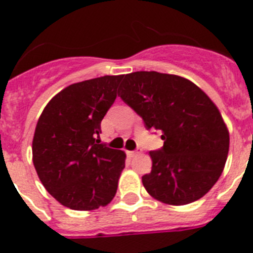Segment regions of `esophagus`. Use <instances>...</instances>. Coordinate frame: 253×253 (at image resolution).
I'll return each mask as SVG.
<instances>
[{"label":"esophagus","instance_id":"34e87169","mask_svg":"<svg viewBox=\"0 0 253 253\" xmlns=\"http://www.w3.org/2000/svg\"><path fill=\"white\" fill-rule=\"evenodd\" d=\"M138 151H129L128 152V156L129 157H134V156H137Z\"/></svg>","mask_w":253,"mask_h":253}]
</instances>
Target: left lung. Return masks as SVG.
I'll return each mask as SVG.
<instances>
[{"label": "left lung", "mask_w": 253, "mask_h": 253, "mask_svg": "<svg viewBox=\"0 0 253 253\" xmlns=\"http://www.w3.org/2000/svg\"><path fill=\"white\" fill-rule=\"evenodd\" d=\"M120 99L144 122L160 130L163 147L151 151L152 171L143 185L160 202H196L222 175L229 134L218 107L196 84L175 75L133 72L124 76Z\"/></svg>", "instance_id": "8db88e82"}]
</instances>
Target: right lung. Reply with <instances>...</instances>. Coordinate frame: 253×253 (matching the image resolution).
I'll use <instances>...</instances> for the list:
<instances>
[{
  "mask_svg": "<svg viewBox=\"0 0 253 253\" xmlns=\"http://www.w3.org/2000/svg\"><path fill=\"white\" fill-rule=\"evenodd\" d=\"M122 78L104 76L71 84L48 102L38 120L35 169L46 191L69 209H97L115 196L125 153L97 138Z\"/></svg>",
  "mask_w": 253,
  "mask_h": 253,
  "instance_id": "obj_1",
  "label": "right lung"
}]
</instances>
